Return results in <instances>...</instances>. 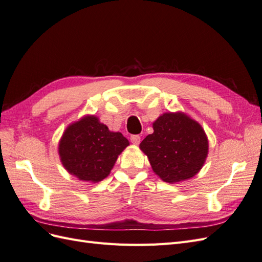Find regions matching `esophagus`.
<instances>
[{
    "label": "esophagus",
    "mask_w": 262,
    "mask_h": 262,
    "mask_svg": "<svg viewBox=\"0 0 262 262\" xmlns=\"http://www.w3.org/2000/svg\"><path fill=\"white\" fill-rule=\"evenodd\" d=\"M130 140H131V142H132L134 145H138L140 143L141 138H140V136H131Z\"/></svg>",
    "instance_id": "34e87169"
}]
</instances>
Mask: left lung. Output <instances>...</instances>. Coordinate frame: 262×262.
Returning a JSON list of instances; mask_svg holds the SVG:
<instances>
[{"label":"left lung","instance_id":"1","mask_svg":"<svg viewBox=\"0 0 262 262\" xmlns=\"http://www.w3.org/2000/svg\"><path fill=\"white\" fill-rule=\"evenodd\" d=\"M154 132L140 149L155 175L168 184L194 177L209 153V140L201 124L182 112L165 113L153 122Z\"/></svg>","mask_w":262,"mask_h":262}]
</instances>
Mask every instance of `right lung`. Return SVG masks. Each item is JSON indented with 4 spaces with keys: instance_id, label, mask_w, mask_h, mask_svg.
Wrapping results in <instances>:
<instances>
[{
    "instance_id": "obj_1",
    "label": "right lung",
    "mask_w": 262,
    "mask_h": 262,
    "mask_svg": "<svg viewBox=\"0 0 262 262\" xmlns=\"http://www.w3.org/2000/svg\"><path fill=\"white\" fill-rule=\"evenodd\" d=\"M130 143L122 133L114 132L95 115H85L67 126L58 153L66 170L83 181L105 179L118 156Z\"/></svg>"
}]
</instances>
